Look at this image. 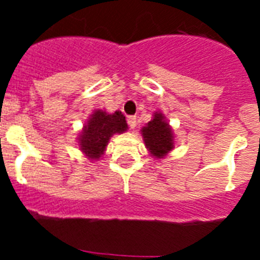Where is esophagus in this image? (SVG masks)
Listing matches in <instances>:
<instances>
[{
    "label": "esophagus",
    "mask_w": 260,
    "mask_h": 260,
    "mask_svg": "<svg viewBox=\"0 0 260 260\" xmlns=\"http://www.w3.org/2000/svg\"><path fill=\"white\" fill-rule=\"evenodd\" d=\"M127 125L130 128H135V126H137V117L128 116L127 117Z\"/></svg>",
    "instance_id": "esophagus-1"
}]
</instances>
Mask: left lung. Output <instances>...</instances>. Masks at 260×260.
Instances as JSON below:
<instances>
[{
  "label": "left lung",
  "mask_w": 260,
  "mask_h": 260,
  "mask_svg": "<svg viewBox=\"0 0 260 260\" xmlns=\"http://www.w3.org/2000/svg\"><path fill=\"white\" fill-rule=\"evenodd\" d=\"M153 116L152 121L143 127L142 134L147 148L153 156L160 158L173 148V133L161 113H155Z\"/></svg>",
  "instance_id": "8db88e82"
}]
</instances>
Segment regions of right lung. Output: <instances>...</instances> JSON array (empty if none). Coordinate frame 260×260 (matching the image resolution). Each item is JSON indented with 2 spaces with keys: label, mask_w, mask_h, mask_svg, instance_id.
<instances>
[{
  "label": "right lung",
  "mask_w": 260,
  "mask_h": 260,
  "mask_svg": "<svg viewBox=\"0 0 260 260\" xmlns=\"http://www.w3.org/2000/svg\"><path fill=\"white\" fill-rule=\"evenodd\" d=\"M126 128L127 123L121 112L108 114L103 110H96L80 134V150L89 158H99L104 152L110 137L116 133L126 132Z\"/></svg>",
  "instance_id": "add662e5"
}]
</instances>
